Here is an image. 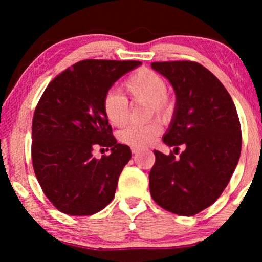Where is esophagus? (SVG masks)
<instances>
[{"label": "esophagus", "instance_id": "esophagus-1", "mask_svg": "<svg viewBox=\"0 0 262 262\" xmlns=\"http://www.w3.org/2000/svg\"><path fill=\"white\" fill-rule=\"evenodd\" d=\"M131 151L132 154H137L138 151H141V148L139 146H131Z\"/></svg>", "mask_w": 262, "mask_h": 262}]
</instances>
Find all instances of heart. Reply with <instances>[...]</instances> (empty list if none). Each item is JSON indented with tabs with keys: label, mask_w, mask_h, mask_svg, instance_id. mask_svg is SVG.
I'll use <instances>...</instances> for the list:
<instances>
[{
	"label": "heart",
	"mask_w": 262,
	"mask_h": 262,
	"mask_svg": "<svg viewBox=\"0 0 262 262\" xmlns=\"http://www.w3.org/2000/svg\"><path fill=\"white\" fill-rule=\"evenodd\" d=\"M125 91L132 101L146 103L149 114L167 118L171 112V101L167 96V82L150 69L136 71L124 83ZM106 119L112 126L121 127L128 119L127 99L117 92H108L102 101ZM161 132L159 120H151L144 125H130L119 132L121 143L132 146H146L155 141Z\"/></svg>",
	"instance_id": "b5f03b06"
}]
</instances>
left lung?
Here are the masks:
<instances>
[{
  "mask_svg": "<svg viewBox=\"0 0 262 262\" xmlns=\"http://www.w3.org/2000/svg\"><path fill=\"white\" fill-rule=\"evenodd\" d=\"M151 68L173 85L177 105L163 143L185 150L177 159L155 150L149 174L156 204L180 216L199 213L220 198L239 160L241 125L230 94L202 64L155 62Z\"/></svg>",
  "mask_w": 262,
  "mask_h": 262,
  "instance_id": "8db88e82",
  "label": "left lung"
}]
</instances>
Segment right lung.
I'll return each instance as SVG.
<instances>
[{
	"label": "right lung",
	"instance_id": "add662e5",
	"mask_svg": "<svg viewBox=\"0 0 262 262\" xmlns=\"http://www.w3.org/2000/svg\"><path fill=\"white\" fill-rule=\"evenodd\" d=\"M138 60H81L50 82L32 121V163L39 185L60 212L89 216L112 202L131 150L119 144L102 110L114 82ZM111 149L92 157V149Z\"/></svg>",
	"mask_w": 262,
	"mask_h": 262
}]
</instances>
